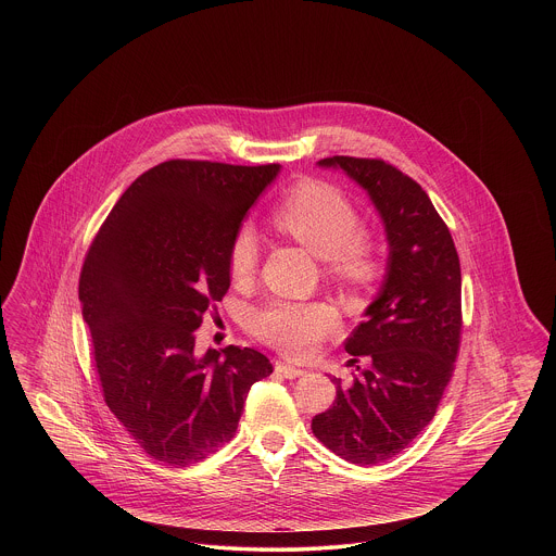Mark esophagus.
Returning a JSON list of instances; mask_svg holds the SVG:
<instances>
[{
  "instance_id": "34e87169",
  "label": "esophagus",
  "mask_w": 556,
  "mask_h": 556,
  "mask_svg": "<svg viewBox=\"0 0 556 556\" xmlns=\"http://www.w3.org/2000/svg\"><path fill=\"white\" fill-rule=\"evenodd\" d=\"M276 370H278L282 377H287V379H298V377H304V375H306V370L295 368V366L285 364V362H276Z\"/></svg>"
}]
</instances>
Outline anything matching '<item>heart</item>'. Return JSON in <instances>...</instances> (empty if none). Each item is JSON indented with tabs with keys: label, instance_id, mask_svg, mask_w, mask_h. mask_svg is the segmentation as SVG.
<instances>
[{
	"label": "heart",
	"instance_id": "b5f03b06",
	"mask_svg": "<svg viewBox=\"0 0 556 556\" xmlns=\"http://www.w3.org/2000/svg\"><path fill=\"white\" fill-rule=\"evenodd\" d=\"M271 220L282 233L323 258L325 274L331 280L346 287H366L377 278V245L359 229L357 207L340 188L306 181L274 210ZM256 258V236L243 227L229 245L231 276L236 280L250 278ZM336 327V311L320 302H274L254 317L256 336L289 357H308Z\"/></svg>",
	"mask_w": 556,
	"mask_h": 556
}]
</instances>
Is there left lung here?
<instances>
[{"label":"left lung","mask_w":556,"mask_h":556,"mask_svg":"<svg viewBox=\"0 0 556 556\" xmlns=\"http://www.w3.org/2000/svg\"><path fill=\"white\" fill-rule=\"evenodd\" d=\"M375 203L388 233V274L377 300L346 338L349 364L366 359L351 386L313 419L318 441L353 465L400 454L434 417L460 349V258L424 188L386 160L333 156ZM359 370V366H357Z\"/></svg>","instance_id":"1"}]
</instances>
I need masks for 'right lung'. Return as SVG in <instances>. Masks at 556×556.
<instances>
[{"label":"right lung","mask_w":556,"mask_h":556,"mask_svg":"<svg viewBox=\"0 0 556 556\" xmlns=\"http://www.w3.org/2000/svg\"><path fill=\"white\" fill-rule=\"evenodd\" d=\"M278 173L166 160L130 184L87 250L79 300L102 396L168 467L229 443L252 383L274 370L248 346L197 357L194 329L229 291L231 239Z\"/></svg>","instance_id":"right-lung-1"}]
</instances>
